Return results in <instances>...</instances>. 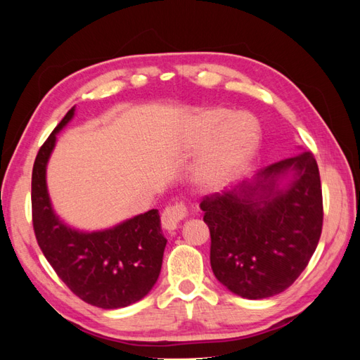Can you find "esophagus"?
Instances as JSON below:
<instances>
[{
  "label": "esophagus",
  "mask_w": 360,
  "mask_h": 360,
  "mask_svg": "<svg viewBox=\"0 0 360 360\" xmlns=\"http://www.w3.org/2000/svg\"><path fill=\"white\" fill-rule=\"evenodd\" d=\"M188 216V207L184 202H174L165 207V210L162 213V228L167 231H174L179 226L180 221Z\"/></svg>",
  "instance_id": "esophagus-1"
}]
</instances>
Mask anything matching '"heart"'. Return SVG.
Instances as JSON below:
<instances>
[{"mask_svg":"<svg viewBox=\"0 0 360 360\" xmlns=\"http://www.w3.org/2000/svg\"><path fill=\"white\" fill-rule=\"evenodd\" d=\"M200 177L205 184L217 186L230 179L252 156L258 143L257 126L245 115H230L224 108L201 111L192 123V146L209 143Z\"/></svg>","mask_w":360,"mask_h":360,"instance_id":"heart-1","label":"heart"}]
</instances>
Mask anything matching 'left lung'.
<instances>
[{"label":"left lung","mask_w":360,"mask_h":360,"mask_svg":"<svg viewBox=\"0 0 360 360\" xmlns=\"http://www.w3.org/2000/svg\"><path fill=\"white\" fill-rule=\"evenodd\" d=\"M295 179L284 191L281 175ZM210 230V264L237 296L266 299L285 291L307 269L323 228V193L311 151L271 163L255 181L213 193L201 204Z\"/></svg>","instance_id":"obj_1"}]
</instances>
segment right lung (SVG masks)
<instances>
[{"mask_svg": "<svg viewBox=\"0 0 360 360\" xmlns=\"http://www.w3.org/2000/svg\"><path fill=\"white\" fill-rule=\"evenodd\" d=\"M73 114L75 106L36 156L31 177L32 228L43 255L73 294L97 308H124L143 299L156 284L167 238L156 209L96 233L72 230L53 213L46 189V163L57 134Z\"/></svg>", "mask_w": 360, "mask_h": 360, "instance_id": "1", "label": "right lung"}]
</instances>
